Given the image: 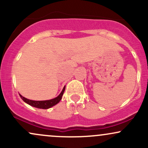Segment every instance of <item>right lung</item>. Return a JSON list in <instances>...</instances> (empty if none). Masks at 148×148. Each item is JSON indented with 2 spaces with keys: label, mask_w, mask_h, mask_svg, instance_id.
<instances>
[{
  "label": "right lung",
  "mask_w": 148,
  "mask_h": 148,
  "mask_svg": "<svg viewBox=\"0 0 148 148\" xmlns=\"http://www.w3.org/2000/svg\"><path fill=\"white\" fill-rule=\"evenodd\" d=\"M64 89H65V87L63 88V89H62L60 94L57 97L50 100H46V101H33V100H30L23 97H22L21 95H20V97H21V99H23L25 103L30 105V106L35 107V108H42V109H47V108H51V107L53 106L54 105L57 104V103L60 101L61 99H62V95H63Z\"/></svg>",
  "instance_id": "1"
}]
</instances>
